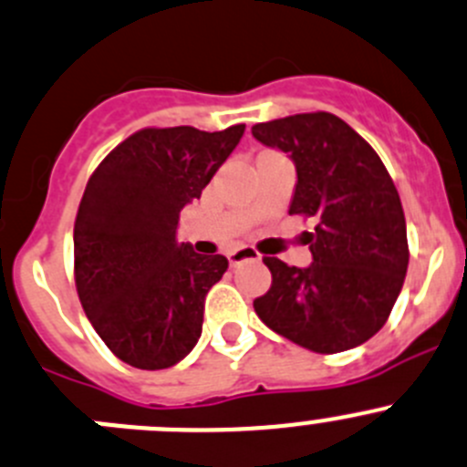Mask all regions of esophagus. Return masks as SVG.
I'll return each mask as SVG.
<instances>
[{
	"label": "esophagus",
	"mask_w": 467,
	"mask_h": 467,
	"mask_svg": "<svg viewBox=\"0 0 467 467\" xmlns=\"http://www.w3.org/2000/svg\"><path fill=\"white\" fill-rule=\"evenodd\" d=\"M228 260H230V266H237V265H242V262L260 260V255H257V253L253 251V248L242 246V248H237V251L228 253Z\"/></svg>",
	"instance_id": "obj_1"
}]
</instances>
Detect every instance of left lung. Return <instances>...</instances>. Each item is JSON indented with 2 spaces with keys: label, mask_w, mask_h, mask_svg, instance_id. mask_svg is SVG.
Here are the masks:
<instances>
[{
  "label": "left lung",
  "mask_w": 467,
  "mask_h": 467,
  "mask_svg": "<svg viewBox=\"0 0 467 467\" xmlns=\"http://www.w3.org/2000/svg\"><path fill=\"white\" fill-rule=\"evenodd\" d=\"M253 137L296 164L289 214L315 219L306 234V269L265 257L269 292L253 301L257 317L317 354L368 342L390 317L409 266L400 193L381 157L328 111L294 113L253 125Z\"/></svg>",
  "instance_id": "left-lung-1"
}]
</instances>
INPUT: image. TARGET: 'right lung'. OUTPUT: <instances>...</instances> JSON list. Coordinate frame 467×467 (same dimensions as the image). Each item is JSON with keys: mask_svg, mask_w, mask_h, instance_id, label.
<instances>
[{"mask_svg": "<svg viewBox=\"0 0 467 467\" xmlns=\"http://www.w3.org/2000/svg\"><path fill=\"white\" fill-rule=\"evenodd\" d=\"M244 130L143 128L88 178L75 219L77 294L95 333L132 368H171L201 337L205 294L228 260L178 242L180 212L201 198Z\"/></svg>", "mask_w": 467, "mask_h": 467, "instance_id": "add662e5", "label": "right lung"}]
</instances>
